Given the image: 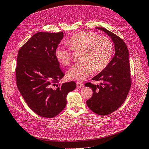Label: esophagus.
<instances>
[{"instance_id":"obj_1","label":"esophagus","mask_w":149,"mask_h":149,"mask_svg":"<svg viewBox=\"0 0 149 149\" xmlns=\"http://www.w3.org/2000/svg\"><path fill=\"white\" fill-rule=\"evenodd\" d=\"M76 86H77V88H83L84 86V84L83 83H81L78 82L77 83H76Z\"/></svg>"}]
</instances>
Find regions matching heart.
Segmentation results:
<instances>
[{"label": "heart", "mask_w": 149, "mask_h": 149, "mask_svg": "<svg viewBox=\"0 0 149 149\" xmlns=\"http://www.w3.org/2000/svg\"><path fill=\"white\" fill-rule=\"evenodd\" d=\"M74 52H81L79 63H76L67 71L68 79L83 80L92 73L101 71L108 65L113 53V45L105 37L97 33L82 31L71 37L67 41ZM58 61L63 66L70 64L71 53L63 46L58 47L55 51Z\"/></svg>", "instance_id": "heart-1"}]
</instances>
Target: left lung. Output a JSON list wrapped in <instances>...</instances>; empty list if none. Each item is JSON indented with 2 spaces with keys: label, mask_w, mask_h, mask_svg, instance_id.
<instances>
[{
  "label": "left lung",
  "mask_w": 149,
  "mask_h": 149,
  "mask_svg": "<svg viewBox=\"0 0 149 149\" xmlns=\"http://www.w3.org/2000/svg\"><path fill=\"white\" fill-rule=\"evenodd\" d=\"M111 37L114 44L115 54L108 65L92 78L100 81V84L91 83L86 86L93 90L92 97L86 101L94 113L106 116L120 107L127 97L131 86L129 51L125 43L118 36L102 27H96Z\"/></svg>",
  "instance_id": "1"
}]
</instances>
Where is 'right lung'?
Listing matches in <instances>:
<instances>
[{
  "mask_svg": "<svg viewBox=\"0 0 149 149\" xmlns=\"http://www.w3.org/2000/svg\"><path fill=\"white\" fill-rule=\"evenodd\" d=\"M63 32H38L19 49L15 69L17 86L28 106L47 118L59 114L73 91L74 81L58 84L64 76L55 57Z\"/></svg>",
  "mask_w": 149,
  "mask_h": 149,
  "instance_id": "obj_1",
  "label": "right lung"
}]
</instances>
